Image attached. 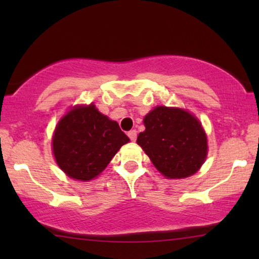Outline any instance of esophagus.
Returning <instances> with one entry per match:
<instances>
[{
  "instance_id": "34e87169",
  "label": "esophagus",
  "mask_w": 259,
  "mask_h": 259,
  "mask_svg": "<svg viewBox=\"0 0 259 259\" xmlns=\"http://www.w3.org/2000/svg\"><path fill=\"white\" fill-rule=\"evenodd\" d=\"M127 136L130 137V139L132 140V141H134L137 139V131L136 130H131L128 133H127Z\"/></svg>"
}]
</instances>
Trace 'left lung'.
I'll list each match as a JSON object with an SVG mask.
<instances>
[{
  "label": "left lung",
  "instance_id": "left-lung-1",
  "mask_svg": "<svg viewBox=\"0 0 259 259\" xmlns=\"http://www.w3.org/2000/svg\"><path fill=\"white\" fill-rule=\"evenodd\" d=\"M144 123L146 130L139 133L137 143L165 177L186 178L203 165L206 134L189 112L159 106L145 116Z\"/></svg>",
  "mask_w": 259,
  "mask_h": 259
}]
</instances>
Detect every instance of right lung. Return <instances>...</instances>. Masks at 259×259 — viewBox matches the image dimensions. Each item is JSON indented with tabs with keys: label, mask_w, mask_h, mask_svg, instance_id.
<instances>
[{
	"label": "right lung",
	"mask_w": 259,
	"mask_h": 259,
	"mask_svg": "<svg viewBox=\"0 0 259 259\" xmlns=\"http://www.w3.org/2000/svg\"><path fill=\"white\" fill-rule=\"evenodd\" d=\"M128 141L118 122L101 114L94 105L77 106L56 126L53 151L67 176L86 182L100 175Z\"/></svg>",
	"instance_id": "obj_1"
}]
</instances>
